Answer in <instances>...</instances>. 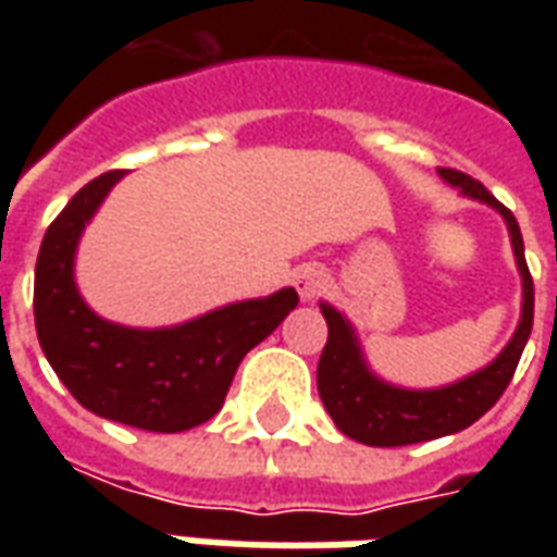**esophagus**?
Masks as SVG:
<instances>
[{
  "label": "esophagus",
  "mask_w": 557,
  "mask_h": 557,
  "mask_svg": "<svg viewBox=\"0 0 557 557\" xmlns=\"http://www.w3.org/2000/svg\"><path fill=\"white\" fill-rule=\"evenodd\" d=\"M325 268L322 265H301L295 271V289L301 295V301H313L319 292L325 289Z\"/></svg>",
  "instance_id": "1"
}]
</instances>
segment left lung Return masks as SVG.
I'll return each instance as SVG.
<instances>
[{
	"label": "left lung",
	"mask_w": 557,
	"mask_h": 557,
	"mask_svg": "<svg viewBox=\"0 0 557 557\" xmlns=\"http://www.w3.org/2000/svg\"><path fill=\"white\" fill-rule=\"evenodd\" d=\"M444 182L459 187L462 194L495 208L507 223L510 244H513L516 268L522 274V319L516 325V334L504 346L502 355L486 363L478 373L459 379L454 385L432 387V391H409L382 382L363 361L361 343L355 337L349 319L334 310L331 304H322V315L327 322V343L319 358L315 382L319 397L325 403V411L334 418L337 430L355 442L370 447H403L454 435L466 430L474 420L498 403L504 387L510 385L516 363L522 358L531 325H534V280L525 262V244L516 223L513 211L504 208L495 196L474 182L471 175L459 170H438Z\"/></svg>",
	"instance_id": "left-lung-1"
}]
</instances>
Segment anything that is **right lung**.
Listing matches in <instances>:
<instances>
[{"instance_id": "obj_1", "label": "right lung", "mask_w": 557, "mask_h": 557, "mask_svg": "<svg viewBox=\"0 0 557 557\" xmlns=\"http://www.w3.org/2000/svg\"><path fill=\"white\" fill-rule=\"evenodd\" d=\"M125 172L98 175L50 223L35 265V327L47 361L83 409L148 432H184L223 409L232 375L295 310L298 292L238 301L172 327H125L83 301L74 256L86 223Z\"/></svg>"}]
</instances>
